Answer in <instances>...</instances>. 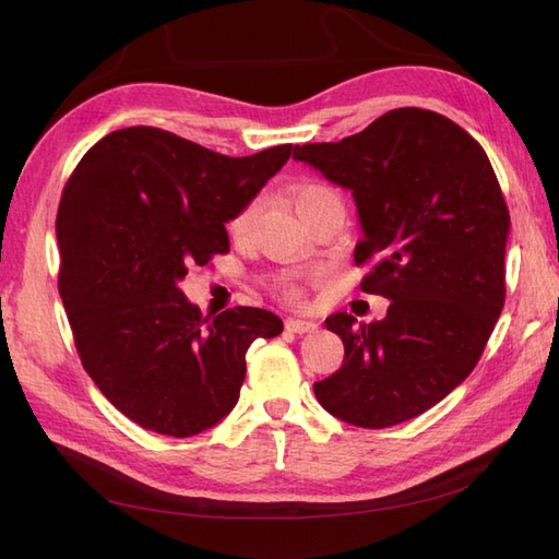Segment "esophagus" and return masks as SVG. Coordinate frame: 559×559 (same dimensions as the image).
<instances>
[{"mask_svg":"<svg viewBox=\"0 0 559 559\" xmlns=\"http://www.w3.org/2000/svg\"><path fill=\"white\" fill-rule=\"evenodd\" d=\"M284 329L292 331V333H310V331H317V324H314V321H308V319L289 317L284 321Z\"/></svg>","mask_w":559,"mask_h":559,"instance_id":"esophagus-1","label":"esophagus"}]
</instances>
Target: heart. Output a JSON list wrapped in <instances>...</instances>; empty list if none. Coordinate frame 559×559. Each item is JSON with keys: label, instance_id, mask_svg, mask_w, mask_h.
<instances>
[{"label": "heart", "instance_id": "b5f03b06", "mask_svg": "<svg viewBox=\"0 0 559 559\" xmlns=\"http://www.w3.org/2000/svg\"><path fill=\"white\" fill-rule=\"evenodd\" d=\"M324 198H335V193L329 189V186L324 183H317V181H308V183H300L296 186L294 191V205H296V212H306L308 207H312L314 202L324 200ZM257 214H259V205L257 200L247 202V205L233 216V222L228 224V230L235 240H245L247 235L251 233L253 224H257ZM282 296L289 298V300H300L302 298V286L298 280L294 277H286L282 282Z\"/></svg>", "mask_w": 559, "mask_h": 559}]
</instances>
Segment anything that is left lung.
Masks as SVG:
<instances>
[{
  "label": "left lung",
  "mask_w": 559,
  "mask_h": 559,
  "mask_svg": "<svg viewBox=\"0 0 559 559\" xmlns=\"http://www.w3.org/2000/svg\"><path fill=\"white\" fill-rule=\"evenodd\" d=\"M294 158L352 191L364 230L354 261L370 263L361 289L389 298L380 321L326 319L345 359L314 396L354 427L401 425L468 378L503 310L511 216L497 175L466 130L417 107Z\"/></svg>",
  "instance_id": "8db88e82"
}]
</instances>
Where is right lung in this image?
<instances>
[{"label":"right lung","mask_w":559,"mask_h":559,"mask_svg":"<svg viewBox=\"0 0 559 559\" xmlns=\"http://www.w3.org/2000/svg\"><path fill=\"white\" fill-rule=\"evenodd\" d=\"M294 146L230 158L132 126L86 151L56 218L58 289L83 368L114 408L163 436H195L238 403L245 354L282 319L233 308L212 321L179 282L230 249L226 224Z\"/></svg>","instance_id":"right-lung-1"}]
</instances>
